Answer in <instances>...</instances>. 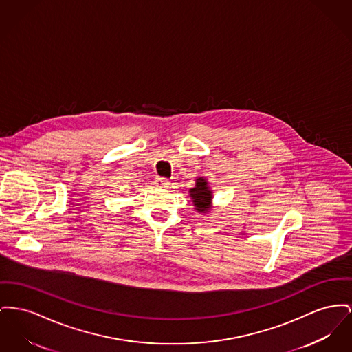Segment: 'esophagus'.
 <instances>
[{
  "label": "esophagus",
  "instance_id": "1",
  "mask_svg": "<svg viewBox=\"0 0 352 352\" xmlns=\"http://www.w3.org/2000/svg\"><path fill=\"white\" fill-rule=\"evenodd\" d=\"M154 185L157 187H161V188H166V187L170 186V182L166 178H157Z\"/></svg>",
  "mask_w": 352,
  "mask_h": 352
}]
</instances>
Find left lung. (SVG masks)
Masks as SVG:
<instances>
[{"instance_id": "8db88e82", "label": "left lung", "mask_w": 352, "mask_h": 352, "mask_svg": "<svg viewBox=\"0 0 352 352\" xmlns=\"http://www.w3.org/2000/svg\"><path fill=\"white\" fill-rule=\"evenodd\" d=\"M197 185L192 188L188 190L190 192V198L192 199V204L195 206V210L198 212H202V214H206L210 212L211 210V199H212V192L208 187L207 184L206 178L204 177H199L197 178Z\"/></svg>"}]
</instances>
